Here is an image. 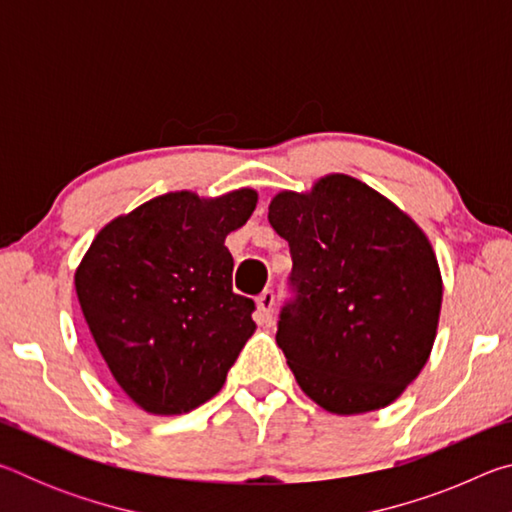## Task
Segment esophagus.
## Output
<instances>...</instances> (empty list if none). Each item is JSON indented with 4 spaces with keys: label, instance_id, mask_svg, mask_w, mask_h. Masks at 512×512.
Here are the masks:
<instances>
[{
    "label": "esophagus",
    "instance_id": "1",
    "mask_svg": "<svg viewBox=\"0 0 512 512\" xmlns=\"http://www.w3.org/2000/svg\"><path fill=\"white\" fill-rule=\"evenodd\" d=\"M273 307H275V296L273 291H262L257 296V311H259V318L264 320V323H271L273 320Z\"/></svg>",
    "mask_w": 512,
    "mask_h": 512
}]
</instances>
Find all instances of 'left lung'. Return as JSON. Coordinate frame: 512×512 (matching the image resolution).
Segmentation results:
<instances>
[{
  "instance_id": "1",
  "label": "left lung",
  "mask_w": 512,
  "mask_h": 512,
  "mask_svg": "<svg viewBox=\"0 0 512 512\" xmlns=\"http://www.w3.org/2000/svg\"><path fill=\"white\" fill-rule=\"evenodd\" d=\"M268 221L289 241L296 300L275 341L320 409H384L420 375L438 332L443 275L409 214L345 173L275 194Z\"/></svg>"
}]
</instances>
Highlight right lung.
Wrapping results in <instances>:
<instances>
[{
	"instance_id": "obj_1",
	"label": "right lung",
	"mask_w": 512,
	"mask_h": 512,
	"mask_svg": "<svg viewBox=\"0 0 512 512\" xmlns=\"http://www.w3.org/2000/svg\"><path fill=\"white\" fill-rule=\"evenodd\" d=\"M255 205L250 187L155 196L103 225L76 268L92 339L146 413L180 415L212 400L255 334V302L232 291L225 248Z\"/></svg>"
}]
</instances>
